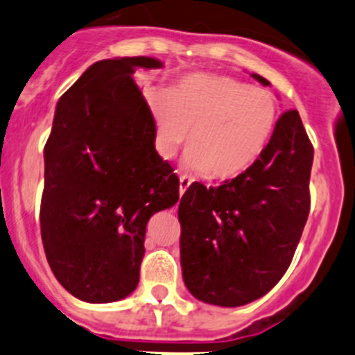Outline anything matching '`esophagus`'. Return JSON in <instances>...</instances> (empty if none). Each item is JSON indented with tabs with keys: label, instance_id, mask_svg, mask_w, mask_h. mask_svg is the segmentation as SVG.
Wrapping results in <instances>:
<instances>
[{
	"label": "esophagus",
	"instance_id": "34e87169",
	"mask_svg": "<svg viewBox=\"0 0 355 355\" xmlns=\"http://www.w3.org/2000/svg\"><path fill=\"white\" fill-rule=\"evenodd\" d=\"M190 184H191L190 178H188V175H181L180 178V193L184 195V191L190 188Z\"/></svg>",
	"mask_w": 355,
	"mask_h": 355
}]
</instances>
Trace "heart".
Here are the masks:
<instances>
[{
	"label": "heart",
	"mask_w": 355,
	"mask_h": 355,
	"mask_svg": "<svg viewBox=\"0 0 355 355\" xmlns=\"http://www.w3.org/2000/svg\"><path fill=\"white\" fill-rule=\"evenodd\" d=\"M162 158L187 143L184 167L214 180H234L252 167L277 121L272 92L219 74H191L164 92H148Z\"/></svg>",
	"instance_id": "1"
}]
</instances>
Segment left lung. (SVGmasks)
<instances>
[{
  "instance_id": "obj_1",
  "label": "left lung",
  "mask_w": 355,
  "mask_h": 355,
  "mask_svg": "<svg viewBox=\"0 0 355 355\" xmlns=\"http://www.w3.org/2000/svg\"><path fill=\"white\" fill-rule=\"evenodd\" d=\"M251 76L270 85L259 74ZM312 162L302 118L289 110L244 174L218 188H188L178 218L184 286L195 298L242 306L281 281L309 218Z\"/></svg>"
}]
</instances>
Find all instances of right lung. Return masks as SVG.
<instances>
[{
    "instance_id": "1",
    "label": "right lung",
    "mask_w": 355,
    "mask_h": 355,
    "mask_svg": "<svg viewBox=\"0 0 355 355\" xmlns=\"http://www.w3.org/2000/svg\"><path fill=\"white\" fill-rule=\"evenodd\" d=\"M158 67L153 57L99 60L57 103L43 151L42 241L55 279L82 302H118L137 288L148 221L180 200L132 80Z\"/></svg>"
}]
</instances>
